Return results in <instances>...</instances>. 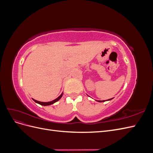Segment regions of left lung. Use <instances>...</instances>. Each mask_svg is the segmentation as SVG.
I'll return each mask as SVG.
<instances>
[{
    "label": "left lung",
    "mask_w": 153,
    "mask_h": 153,
    "mask_svg": "<svg viewBox=\"0 0 153 153\" xmlns=\"http://www.w3.org/2000/svg\"><path fill=\"white\" fill-rule=\"evenodd\" d=\"M113 98H111V99H109V100H108L107 101H110V100H112ZM97 101H98V102H105V101H106V100L105 101V100H103V101H101V100H96Z\"/></svg>",
    "instance_id": "1"
}]
</instances>
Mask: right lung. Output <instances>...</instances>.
Returning <instances> with one entry per match:
<instances>
[{"label": "right lung", "instance_id": "right-lung-1", "mask_svg": "<svg viewBox=\"0 0 153 153\" xmlns=\"http://www.w3.org/2000/svg\"><path fill=\"white\" fill-rule=\"evenodd\" d=\"M62 94H63V92H62V93L61 95H60V96L58 97L57 98H56V99L53 100V101H49V102H41V101L35 100H34V99H32V100H33L36 103H38V104H39V105H43V106H48V105H52V104H53V103H55V102H57V101H58L60 99H61V98H62Z\"/></svg>", "mask_w": 153, "mask_h": 153}]
</instances>
